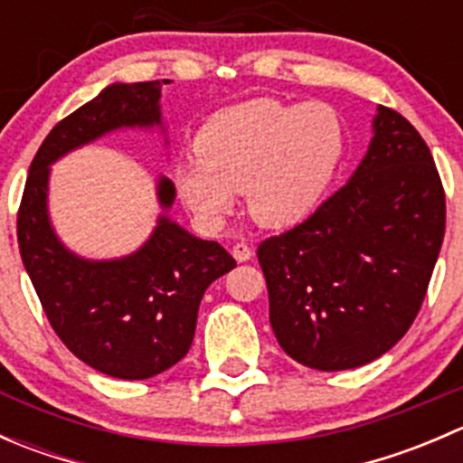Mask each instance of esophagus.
I'll use <instances>...</instances> for the list:
<instances>
[{"label": "esophagus", "mask_w": 463, "mask_h": 463, "mask_svg": "<svg viewBox=\"0 0 463 463\" xmlns=\"http://www.w3.org/2000/svg\"><path fill=\"white\" fill-rule=\"evenodd\" d=\"M232 258L237 261H249L253 258V249H250L249 244H244V241H237V244L232 246Z\"/></svg>", "instance_id": "34e87169"}]
</instances>
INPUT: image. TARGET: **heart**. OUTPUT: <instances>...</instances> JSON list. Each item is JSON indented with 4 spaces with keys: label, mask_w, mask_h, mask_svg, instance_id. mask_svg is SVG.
Masks as SVG:
<instances>
[{
    "label": "heart",
    "mask_w": 463,
    "mask_h": 463,
    "mask_svg": "<svg viewBox=\"0 0 463 463\" xmlns=\"http://www.w3.org/2000/svg\"><path fill=\"white\" fill-rule=\"evenodd\" d=\"M194 149L197 158L175 167V185L203 226H222L235 193H244L260 226L284 228L320 202L343 158L345 137L325 102L255 98L210 116Z\"/></svg>",
    "instance_id": "heart-1"
}]
</instances>
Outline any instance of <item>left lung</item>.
Instances as JSON below:
<instances>
[{
  "instance_id": "8db88e82",
  "label": "left lung",
  "mask_w": 463,
  "mask_h": 463,
  "mask_svg": "<svg viewBox=\"0 0 463 463\" xmlns=\"http://www.w3.org/2000/svg\"><path fill=\"white\" fill-rule=\"evenodd\" d=\"M446 232V194L421 134L378 107L352 179L314 214L258 246L279 347L320 372L390 352L426 298Z\"/></svg>"
}]
</instances>
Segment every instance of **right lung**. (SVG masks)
<instances>
[{"instance_id":"right-lung-1","label":"right lung","mask_w":463,"mask_h":463,"mask_svg":"<svg viewBox=\"0 0 463 463\" xmlns=\"http://www.w3.org/2000/svg\"><path fill=\"white\" fill-rule=\"evenodd\" d=\"M163 85L167 80L116 82L60 120L33 158L17 213L22 261L53 331L82 363L123 381L161 374L188 354L205 288L237 261L165 214L128 258H78L51 228L49 165L114 129L161 125ZM156 194L170 208L175 184L161 176Z\"/></svg>"}]
</instances>
